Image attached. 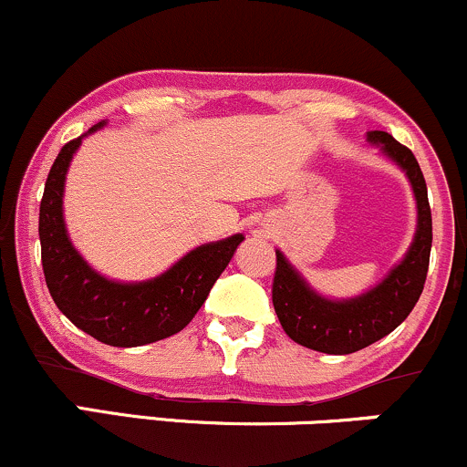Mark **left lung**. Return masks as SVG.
<instances>
[{
  "mask_svg": "<svg viewBox=\"0 0 467 467\" xmlns=\"http://www.w3.org/2000/svg\"><path fill=\"white\" fill-rule=\"evenodd\" d=\"M367 141L380 148L382 155L407 174L415 196L418 224L413 243L402 260L376 286L348 299H332L317 293L308 279L290 265L288 257L279 249L275 251L273 306L277 319L295 343L315 352L352 354L391 334L415 308L429 273L432 218L429 190L418 159L385 130H369Z\"/></svg>",
  "mask_w": 467,
  "mask_h": 467,
  "instance_id": "left-lung-1",
  "label": "left lung"
}]
</instances>
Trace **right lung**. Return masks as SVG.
I'll return each mask as SVG.
<instances>
[{
    "mask_svg": "<svg viewBox=\"0 0 467 467\" xmlns=\"http://www.w3.org/2000/svg\"><path fill=\"white\" fill-rule=\"evenodd\" d=\"M104 124L107 119L60 148L49 170L38 207L41 262L54 304L78 330L113 348H140L172 337L194 319L244 235L196 246L161 275L144 282H118L98 273L71 243L63 196L76 150Z\"/></svg>",
    "mask_w": 467,
    "mask_h": 467,
    "instance_id": "1",
    "label": "right lung"
}]
</instances>
